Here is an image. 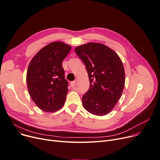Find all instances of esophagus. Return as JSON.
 Wrapping results in <instances>:
<instances>
[{
    "mask_svg": "<svg viewBox=\"0 0 160 160\" xmlns=\"http://www.w3.org/2000/svg\"><path fill=\"white\" fill-rule=\"evenodd\" d=\"M70 84H71V86L72 88H73V87H74L77 85V82L76 81H72V82H71L70 83Z\"/></svg>",
    "mask_w": 160,
    "mask_h": 160,
    "instance_id": "34e87169",
    "label": "esophagus"
}]
</instances>
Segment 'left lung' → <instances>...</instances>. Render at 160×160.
Segmentation results:
<instances>
[{
    "instance_id": "left-lung-1",
    "label": "left lung",
    "mask_w": 160,
    "mask_h": 160,
    "mask_svg": "<svg viewBox=\"0 0 160 160\" xmlns=\"http://www.w3.org/2000/svg\"><path fill=\"white\" fill-rule=\"evenodd\" d=\"M86 66L90 86L82 97L84 108L90 113H109L120 98L125 85V71L118 55L100 43H88L74 49Z\"/></svg>"
}]
</instances>
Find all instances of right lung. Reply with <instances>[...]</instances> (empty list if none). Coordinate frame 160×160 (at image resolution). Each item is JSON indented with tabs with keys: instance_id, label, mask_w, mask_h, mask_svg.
<instances>
[{
	"instance_id": "obj_1",
	"label": "right lung",
	"mask_w": 160,
	"mask_h": 160,
	"mask_svg": "<svg viewBox=\"0 0 160 160\" xmlns=\"http://www.w3.org/2000/svg\"><path fill=\"white\" fill-rule=\"evenodd\" d=\"M71 46L55 42L40 49L31 60L27 71L30 97L42 111L54 112L66 101L68 82L65 79L62 61Z\"/></svg>"
}]
</instances>
